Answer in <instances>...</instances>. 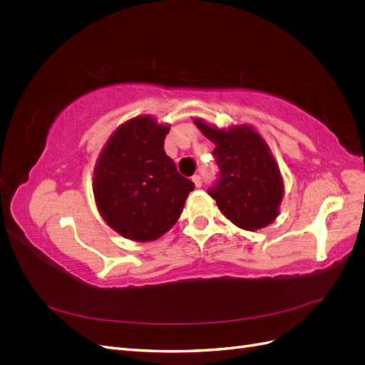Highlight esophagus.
I'll list each match as a JSON object with an SVG mask.
<instances>
[{
  "label": "esophagus",
  "instance_id": "esophagus-1",
  "mask_svg": "<svg viewBox=\"0 0 365 365\" xmlns=\"http://www.w3.org/2000/svg\"><path fill=\"white\" fill-rule=\"evenodd\" d=\"M192 181L195 182L196 187H201V184H202V180H201L200 175H193V176H192Z\"/></svg>",
  "mask_w": 365,
  "mask_h": 365
}]
</instances>
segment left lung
<instances>
[{
	"instance_id": "1",
	"label": "left lung",
	"mask_w": 365,
	"mask_h": 365,
	"mask_svg": "<svg viewBox=\"0 0 365 365\" xmlns=\"http://www.w3.org/2000/svg\"><path fill=\"white\" fill-rule=\"evenodd\" d=\"M215 143L219 181L208 190L220 212L236 227L256 231L272 224L280 213L284 187L277 161L267 141L250 125L228 129L193 118Z\"/></svg>"
}]
</instances>
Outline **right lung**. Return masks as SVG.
<instances>
[{
    "label": "right lung",
    "mask_w": 365,
    "mask_h": 365,
    "mask_svg": "<svg viewBox=\"0 0 365 365\" xmlns=\"http://www.w3.org/2000/svg\"><path fill=\"white\" fill-rule=\"evenodd\" d=\"M169 129L152 115L130 118L114 130L96 161L93 192L98 213L129 240L150 242L168 233L195 189L165 155Z\"/></svg>",
    "instance_id": "1"
}]
</instances>
